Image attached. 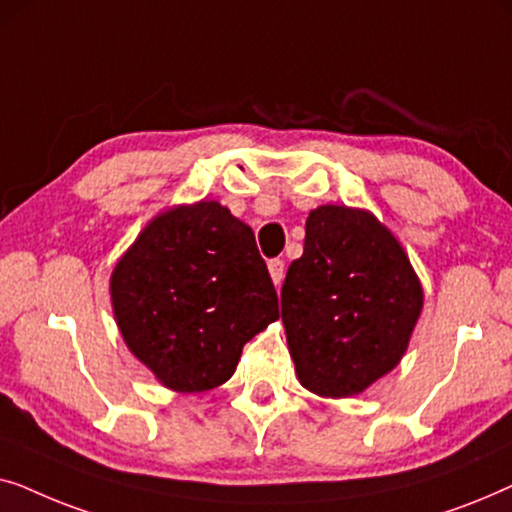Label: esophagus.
Segmentation results:
<instances>
[{
  "label": "esophagus",
  "instance_id": "1",
  "mask_svg": "<svg viewBox=\"0 0 512 512\" xmlns=\"http://www.w3.org/2000/svg\"><path fill=\"white\" fill-rule=\"evenodd\" d=\"M268 270H270V277H272V282H275V286L284 282V261H282V258H272V261L268 263Z\"/></svg>",
  "mask_w": 512,
  "mask_h": 512
}]
</instances>
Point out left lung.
Instances as JSON below:
<instances>
[{"label": "left lung", "instance_id": "8db88e82", "mask_svg": "<svg viewBox=\"0 0 512 512\" xmlns=\"http://www.w3.org/2000/svg\"><path fill=\"white\" fill-rule=\"evenodd\" d=\"M424 305L391 230L366 209L321 205L286 272L282 321L296 375L319 396L361 394L398 366Z\"/></svg>", "mask_w": 512, "mask_h": 512}]
</instances>
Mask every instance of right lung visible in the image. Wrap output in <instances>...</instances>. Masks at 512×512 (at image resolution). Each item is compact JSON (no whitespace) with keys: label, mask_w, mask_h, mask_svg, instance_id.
<instances>
[{"label":"right lung","mask_w":512,"mask_h":512,"mask_svg":"<svg viewBox=\"0 0 512 512\" xmlns=\"http://www.w3.org/2000/svg\"><path fill=\"white\" fill-rule=\"evenodd\" d=\"M111 305L130 352L181 394L230 380L279 317L254 233L216 200L158 214L111 272Z\"/></svg>","instance_id":"obj_1"}]
</instances>
